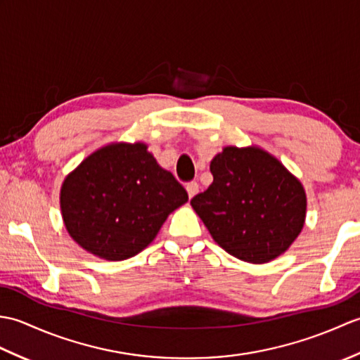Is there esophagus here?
<instances>
[{
  "mask_svg": "<svg viewBox=\"0 0 360 360\" xmlns=\"http://www.w3.org/2000/svg\"><path fill=\"white\" fill-rule=\"evenodd\" d=\"M187 193H188V198H193L198 192H200V186H198V182H188L187 184Z\"/></svg>",
  "mask_w": 360,
  "mask_h": 360,
  "instance_id": "esophagus-1",
  "label": "esophagus"
}]
</instances>
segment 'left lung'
I'll return each mask as SVG.
<instances>
[{"label":"left lung","mask_w":360,"mask_h":360,"mask_svg":"<svg viewBox=\"0 0 360 360\" xmlns=\"http://www.w3.org/2000/svg\"><path fill=\"white\" fill-rule=\"evenodd\" d=\"M210 172L213 182L190 204L212 238L254 264L285 254L307 219L302 182L257 145L224 147L212 159Z\"/></svg>","instance_id":"8db88e82"}]
</instances>
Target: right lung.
Returning a JSON list of instances; mask_svg holds the SVG:
<instances>
[{"mask_svg": "<svg viewBox=\"0 0 360 360\" xmlns=\"http://www.w3.org/2000/svg\"><path fill=\"white\" fill-rule=\"evenodd\" d=\"M187 201L186 188L143 142H112L96 150L60 190L68 233L82 249L108 262L139 254Z\"/></svg>", "mask_w": 360, "mask_h": 360, "instance_id": "right-lung-1", "label": "right lung"}]
</instances>
